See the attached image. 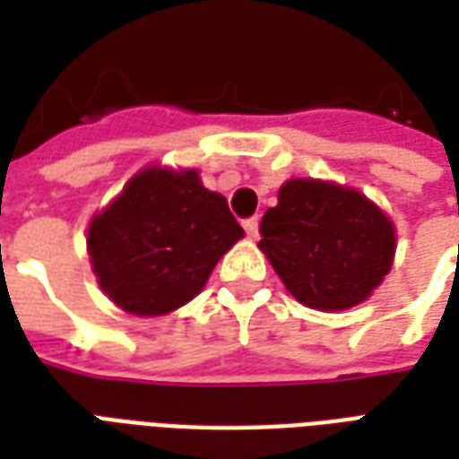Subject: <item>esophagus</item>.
<instances>
[{"mask_svg":"<svg viewBox=\"0 0 459 459\" xmlns=\"http://www.w3.org/2000/svg\"><path fill=\"white\" fill-rule=\"evenodd\" d=\"M243 229H246L250 238H255L258 236V216H250V219L243 221Z\"/></svg>","mask_w":459,"mask_h":459,"instance_id":"34e87169","label":"esophagus"}]
</instances>
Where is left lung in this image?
<instances>
[{
  "instance_id": "8db88e82",
  "label": "left lung",
  "mask_w": 459,
  "mask_h": 459,
  "mask_svg": "<svg viewBox=\"0 0 459 459\" xmlns=\"http://www.w3.org/2000/svg\"><path fill=\"white\" fill-rule=\"evenodd\" d=\"M260 250L302 305L337 312L364 302L388 275L395 230L359 191L292 179L260 221Z\"/></svg>"
}]
</instances>
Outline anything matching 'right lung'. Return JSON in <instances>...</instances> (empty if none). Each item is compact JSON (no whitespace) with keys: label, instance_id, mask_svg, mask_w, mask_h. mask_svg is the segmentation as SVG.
I'll list each match as a JSON object with an SVG mask.
<instances>
[{"label":"right lung","instance_id":"obj_1","mask_svg":"<svg viewBox=\"0 0 459 459\" xmlns=\"http://www.w3.org/2000/svg\"><path fill=\"white\" fill-rule=\"evenodd\" d=\"M243 236L229 201L194 169H147L98 213L88 253L105 295L140 317L186 305Z\"/></svg>","mask_w":459,"mask_h":459}]
</instances>
